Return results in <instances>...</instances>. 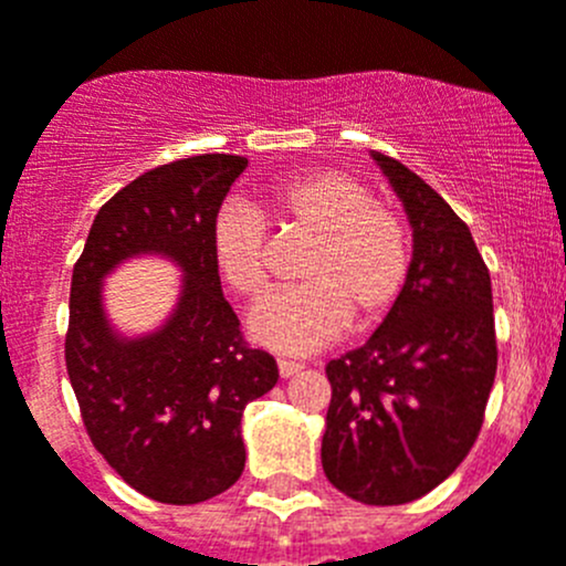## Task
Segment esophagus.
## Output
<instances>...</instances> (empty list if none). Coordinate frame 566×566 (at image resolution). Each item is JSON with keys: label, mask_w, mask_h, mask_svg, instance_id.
I'll use <instances>...</instances> for the list:
<instances>
[{"label": "esophagus", "mask_w": 566, "mask_h": 566, "mask_svg": "<svg viewBox=\"0 0 566 566\" xmlns=\"http://www.w3.org/2000/svg\"><path fill=\"white\" fill-rule=\"evenodd\" d=\"M277 369L280 378H294V375L303 373V364H297V360H277Z\"/></svg>", "instance_id": "34e87169"}]
</instances>
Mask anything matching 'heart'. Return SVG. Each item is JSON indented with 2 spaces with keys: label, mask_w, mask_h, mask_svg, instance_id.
Here are the masks:
<instances>
[{
  "label": "heart",
  "mask_w": 566,
  "mask_h": 566,
  "mask_svg": "<svg viewBox=\"0 0 566 566\" xmlns=\"http://www.w3.org/2000/svg\"><path fill=\"white\" fill-rule=\"evenodd\" d=\"M263 206L286 230L311 235V247L300 263L303 286L252 308V342L277 353H316L336 342L353 316L373 325L389 314L411 263L406 219L395 208L338 169L280 177L263 191ZM211 255L235 294L258 297L266 289L269 235L250 206L233 199L213 213Z\"/></svg>",
  "instance_id": "b5f03b06"
}]
</instances>
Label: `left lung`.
Returning a JSON list of instances; mask_svg holds the SVG:
<instances>
[{"label":"left lung","mask_w":566,"mask_h":566,"mask_svg":"<svg viewBox=\"0 0 566 566\" xmlns=\"http://www.w3.org/2000/svg\"><path fill=\"white\" fill-rule=\"evenodd\" d=\"M373 158L406 208L413 252L378 331L325 367L322 470L358 503L400 505L453 475L475 444L497 342L492 280L470 228L400 160Z\"/></svg>","instance_id":"1"}]
</instances>
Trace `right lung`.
<instances>
[{"label":"right lung","mask_w":566,"mask_h":566,"mask_svg":"<svg viewBox=\"0 0 566 566\" xmlns=\"http://www.w3.org/2000/svg\"><path fill=\"white\" fill-rule=\"evenodd\" d=\"M241 155H197L144 171L96 213L69 297L66 369L94 448L136 492L171 505L211 500L244 472L241 417L277 384L247 347L211 255V222ZM158 254L184 272L164 326L125 337L101 283L118 262Z\"/></svg>","instance_id":"1"}]
</instances>
